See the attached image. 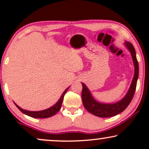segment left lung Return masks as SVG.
Returning a JSON list of instances; mask_svg holds the SVG:
<instances>
[{"label":"left lung","instance_id":"obj_1","mask_svg":"<svg viewBox=\"0 0 149 149\" xmlns=\"http://www.w3.org/2000/svg\"><path fill=\"white\" fill-rule=\"evenodd\" d=\"M125 45L128 49L130 51L132 57L133 62L134 64V75L129 91L122 100L115 104L99 103L94 100L88 88L85 86L84 83H82L83 90H82L81 96L83 104L85 109L93 115L101 118L112 117V116L118 115L128 107L134 97L135 90H136V82H137L138 76H139V64L136 59V52H135L134 46L130 42H125Z\"/></svg>","mask_w":149,"mask_h":149}]
</instances>
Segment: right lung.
Masks as SVG:
<instances>
[{
    "label": "right lung",
    "mask_w": 149,
    "mask_h": 149,
    "mask_svg": "<svg viewBox=\"0 0 149 149\" xmlns=\"http://www.w3.org/2000/svg\"><path fill=\"white\" fill-rule=\"evenodd\" d=\"M68 89H69V88L64 90V92L62 93V95L61 96L60 99H59V101H58L57 103L54 104V106H52V107L49 108V109H45V110L40 111H26L21 109L19 107H18L16 104H15V106L18 108L19 110L21 111L23 113L26 114V115L30 116V117L36 118H49V117H51V116H54V114L57 113L60 110L61 104H62L63 100H64V95L66 93Z\"/></svg>",
    "instance_id": "1"
}]
</instances>
